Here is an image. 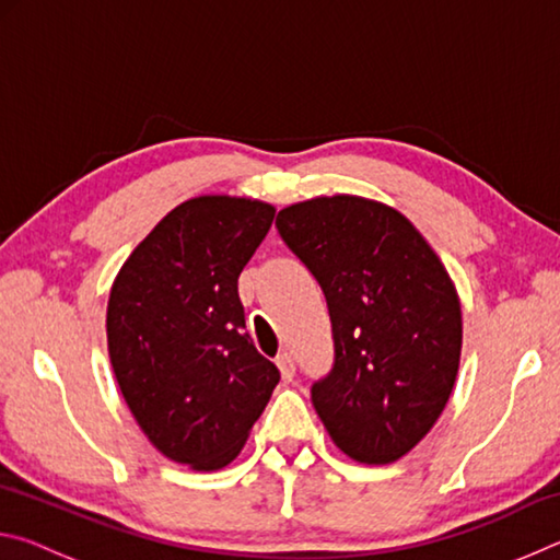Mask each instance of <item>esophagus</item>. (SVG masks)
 <instances>
[{
	"label": "esophagus",
	"mask_w": 560,
	"mask_h": 560,
	"mask_svg": "<svg viewBox=\"0 0 560 560\" xmlns=\"http://www.w3.org/2000/svg\"><path fill=\"white\" fill-rule=\"evenodd\" d=\"M277 365H279L283 381H287V383L293 381V375H296V365H293V358L289 353H281L277 358Z\"/></svg>",
	"instance_id": "1"
}]
</instances>
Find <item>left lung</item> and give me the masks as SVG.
I'll return each instance as SVG.
<instances>
[{
    "instance_id": "obj_1",
    "label": "left lung",
    "mask_w": 560,
    "mask_h": 560,
    "mask_svg": "<svg viewBox=\"0 0 560 560\" xmlns=\"http://www.w3.org/2000/svg\"><path fill=\"white\" fill-rule=\"evenodd\" d=\"M277 226L334 326V371L311 387L320 422L350 459L397 462L457 381L462 306L447 269L405 214L358 195L289 205Z\"/></svg>"
}]
</instances>
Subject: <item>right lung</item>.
Wrapping results in <instances>:
<instances>
[{"mask_svg": "<svg viewBox=\"0 0 560 560\" xmlns=\"http://www.w3.org/2000/svg\"><path fill=\"white\" fill-rule=\"evenodd\" d=\"M273 214L249 197H192L113 281L106 334L120 393L153 447L189 469L226 467L281 377L244 330L236 293Z\"/></svg>", "mask_w": 560, "mask_h": 560, "instance_id": "obj_1", "label": "right lung"}]
</instances>
